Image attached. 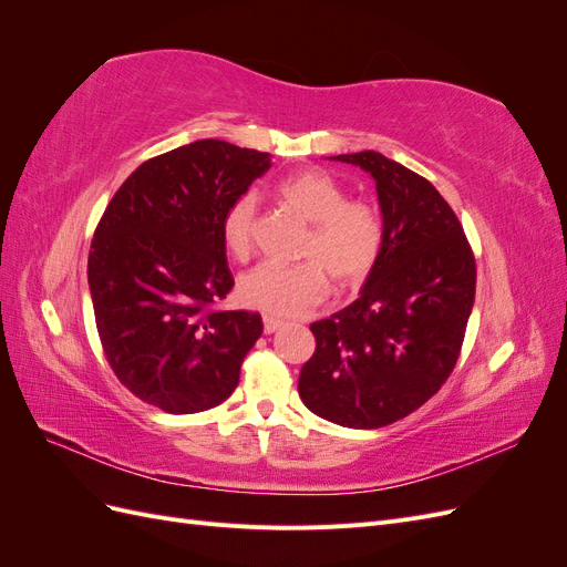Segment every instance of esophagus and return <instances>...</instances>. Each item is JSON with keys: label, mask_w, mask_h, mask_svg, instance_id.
Here are the masks:
<instances>
[{"label": "esophagus", "mask_w": 567, "mask_h": 567, "mask_svg": "<svg viewBox=\"0 0 567 567\" xmlns=\"http://www.w3.org/2000/svg\"><path fill=\"white\" fill-rule=\"evenodd\" d=\"M265 333H274V331H279L281 329V326H284V321L281 319H277V317H267L265 315Z\"/></svg>", "instance_id": "1"}]
</instances>
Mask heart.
<instances>
[{
    "instance_id": "heart-1",
    "label": "heart",
    "mask_w": 567,
    "mask_h": 567,
    "mask_svg": "<svg viewBox=\"0 0 567 567\" xmlns=\"http://www.w3.org/2000/svg\"><path fill=\"white\" fill-rule=\"evenodd\" d=\"M277 196L302 219L312 221L293 267L260 265L238 284L246 307L269 317H300L317 307L331 290L362 286L385 248L381 210L364 198H350L346 186L323 169H302L277 184ZM227 252L248 262L255 250V203L236 196L219 219Z\"/></svg>"
}]
</instances>
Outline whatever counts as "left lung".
Segmentation results:
<instances>
[{
    "label": "left lung",
    "mask_w": 567,
    "mask_h": 567,
    "mask_svg": "<svg viewBox=\"0 0 567 567\" xmlns=\"http://www.w3.org/2000/svg\"><path fill=\"white\" fill-rule=\"evenodd\" d=\"M375 179L385 248L362 296L315 321L298 392L317 416L383 427L450 379L475 300V255L456 213L425 177L375 151L336 156Z\"/></svg>",
    "instance_id": "left-lung-1"
}]
</instances>
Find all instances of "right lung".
<instances>
[{"label":"right lung","mask_w":567,"mask_h":567,"mask_svg":"<svg viewBox=\"0 0 567 567\" xmlns=\"http://www.w3.org/2000/svg\"><path fill=\"white\" fill-rule=\"evenodd\" d=\"M269 153L200 140L148 158L101 215L87 262L101 348L134 398L167 414L225 402L260 315L227 312L219 219L269 169Z\"/></svg>","instance_id":"obj_1"}]
</instances>
